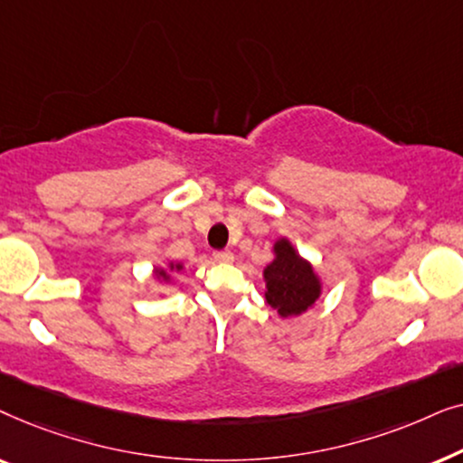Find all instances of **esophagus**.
Masks as SVG:
<instances>
[{
    "label": "esophagus",
    "instance_id": "esophagus-1",
    "mask_svg": "<svg viewBox=\"0 0 463 463\" xmlns=\"http://www.w3.org/2000/svg\"><path fill=\"white\" fill-rule=\"evenodd\" d=\"M213 257H214V261H219V263H232L233 261V252L232 250H217V252H213Z\"/></svg>",
    "mask_w": 463,
    "mask_h": 463
}]
</instances>
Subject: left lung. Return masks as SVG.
I'll use <instances>...</instances> for the list:
<instances>
[{"mask_svg":"<svg viewBox=\"0 0 463 463\" xmlns=\"http://www.w3.org/2000/svg\"><path fill=\"white\" fill-rule=\"evenodd\" d=\"M271 261L263 269L265 301L280 318L306 314L320 299L325 282L312 261L299 255L288 238H278L271 246Z\"/></svg>","mask_w":463,"mask_h":463,"instance_id":"obj_1","label":"left lung"}]
</instances>
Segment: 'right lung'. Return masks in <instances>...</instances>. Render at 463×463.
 <instances>
[{"label":"right lung","instance_id":"1","mask_svg":"<svg viewBox=\"0 0 463 463\" xmlns=\"http://www.w3.org/2000/svg\"><path fill=\"white\" fill-rule=\"evenodd\" d=\"M183 265L181 261H166V265H156L154 269H151V278L157 284H170L175 280V274H179V271H183Z\"/></svg>","mask_w":463,"mask_h":463}]
</instances>
